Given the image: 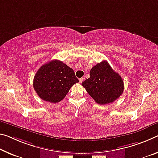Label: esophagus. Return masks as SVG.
<instances>
[{"mask_svg": "<svg viewBox=\"0 0 158 158\" xmlns=\"http://www.w3.org/2000/svg\"><path fill=\"white\" fill-rule=\"evenodd\" d=\"M84 79H85L84 77H81V78H80L79 79V82H80V83H82V82L84 81Z\"/></svg>", "mask_w": 158, "mask_h": 158, "instance_id": "obj_1", "label": "esophagus"}]
</instances>
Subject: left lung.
<instances>
[{
  "label": "left lung",
  "mask_w": 158,
  "mask_h": 158,
  "mask_svg": "<svg viewBox=\"0 0 158 158\" xmlns=\"http://www.w3.org/2000/svg\"><path fill=\"white\" fill-rule=\"evenodd\" d=\"M92 98L100 105L114 102L124 91V81L106 60L90 71V77L81 84Z\"/></svg>",
  "instance_id": "8db88e82"
}]
</instances>
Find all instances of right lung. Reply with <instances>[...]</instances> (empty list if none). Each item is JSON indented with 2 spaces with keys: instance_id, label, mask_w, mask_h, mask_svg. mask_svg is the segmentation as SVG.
Returning <instances> with one entry per match:
<instances>
[{
  "instance_id": "add662e5",
  "label": "right lung",
  "mask_w": 158,
  "mask_h": 158,
  "mask_svg": "<svg viewBox=\"0 0 158 158\" xmlns=\"http://www.w3.org/2000/svg\"><path fill=\"white\" fill-rule=\"evenodd\" d=\"M78 82L73 69L62 62L53 60L39 69L33 86L40 98L56 103L61 101L70 88Z\"/></svg>"
}]
</instances>
